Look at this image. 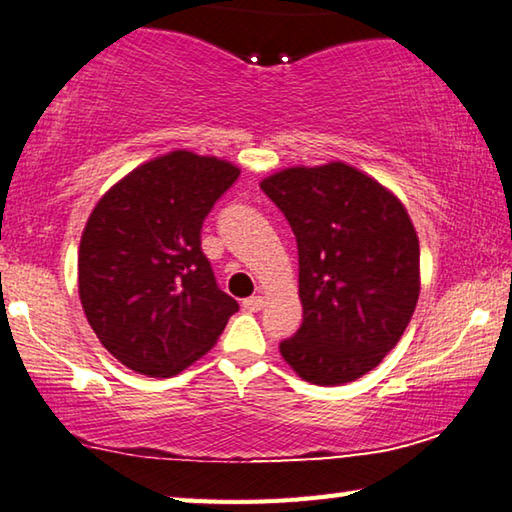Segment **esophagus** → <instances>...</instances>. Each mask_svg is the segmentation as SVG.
Wrapping results in <instances>:
<instances>
[{
  "mask_svg": "<svg viewBox=\"0 0 512 512\" xmlns=\"http://www.w3.org/2000/svg\"><path fill=\"white\" fill-rule=\"evenodd\" d=\"M243 310L246 312H259L264 307V298L262 296H250V298H246L243 300Z\"/></svg>",
  "mask_w": 512,
  "mask_h": 512,
  "instance_id": "1",
  "label": "esophagus"
}]
</instances>
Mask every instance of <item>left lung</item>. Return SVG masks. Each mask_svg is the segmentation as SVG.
<instances>
[{"instance_id": "8db88e82", "label": "left lung", "mask_w": 512, "mask_h": 512, "mask_svg": "<svg viewBox=\"0 0 512 512\" xmlns=\"http://www.w3.org/2000/svg\"><path fill=\"white\" fill-rule=\"evenodd\" d=\"M262 191L298 243L303 323L280 353L314 385H344L399 344L419 298V239L401 200L358 168H287Z\"/></svg>"}]
</instances>
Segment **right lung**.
Listing matches in <instances>:
<instances>
[{
    "label": "right lung",
    "instance_id": "1",
    "mask_svg": "<svg viewBox=\"0 0 512 512\" xmlns=\"http://www.w3.org/2000/svg\"><path fill=\"white\" fill-rule=\"evenodd\" d=\"M239 168L175 150L104 193L79 243V298L125 367L168 378L216 344L239 303L218 289L200 230Z\"/></svg>",
    "mask_w": 512,
    "mask_h": 512
}]
</instances>
